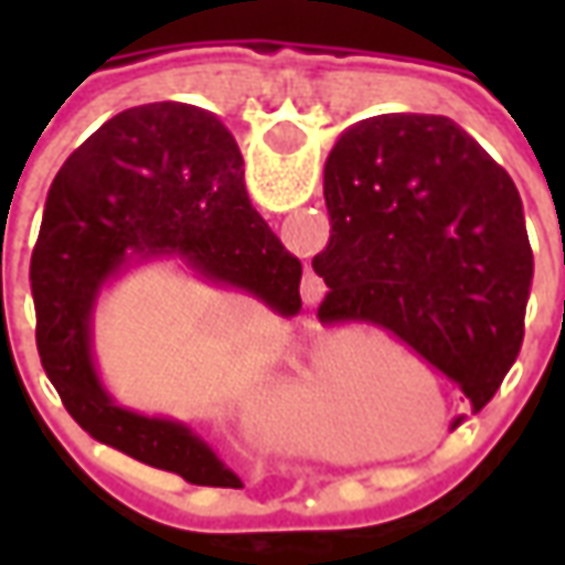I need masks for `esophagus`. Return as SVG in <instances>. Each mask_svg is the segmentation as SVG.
Wrapping results in <instances>:
<instances>
[{
    "instance_id": "obj_1",
    "label": "esophagus",
    "mask_w": 565,
    "mask_h": 565,
    "mask_svg": "<svg viewBox=\"0 0 565 565\" xmlns=\"http://www.w3.org/2000/svg\"><path fill=\"white\" fill-rule=\"evenodd\" d=\"M318 299V287H308L306 290V302H315Z\"/></svg>"
}]
</instances>
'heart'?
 Returning a JSON list of instances; mask_svg holds the SVG:
<instances>
[{"label": "heart", "instance_id": "obj_1", "mask_svg": "<svg viewBox=\"0 0 565 565\" xmlns=\"http://www.w3.org/2000/svg\"><path fill=\"white\" fill-rule=\"evenodd\" d=\"M391 366V351L381 342H348L330 366L320 369L308 396L323 420L320 445H335L354 426L360 408L381 384V372Z\"/></svg>", "mask_w": 565, "mask_h": 565}]
</instances>
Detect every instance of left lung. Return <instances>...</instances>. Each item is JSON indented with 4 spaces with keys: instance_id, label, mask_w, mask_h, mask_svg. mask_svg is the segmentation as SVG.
<instances>
[{
    "instance_id": "left-lung-1",
    "label": "left lung",
    "mask_w": 565,
    "mask_h": 565,
    "mask_svg": "<svg viewBox=\"0 0 565 565\" xmlns=\"http://www.w3.org/2000/svg\"><path fill=\"white\" fill-rule=\"evenodd\" d=\"M320 320H372L481 412L521 354L533 247L509 172L450 117L344 129L323 169ZM462 424L454 417L450 429Z\"/></svg>"
}]
</instances>
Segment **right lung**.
<instances>
[{
	"label": "right lung",
	"mask_w": 565,
	"mask_h": 565,
	"mask_svg": "<svg viewBox=\"0 0 565 565\" xmlns=\"http://www.w3.org/2000/svg\"><path fill=\"white\" fill-rule=\"evenodd\" d=\"M160 257L281 318L302 308V263L250 205L233 132L186 103L120 111L56 172L30 266L35 344L66 412L96 441L190 484L235 487L209 441L181 420L117 405L96 372L93 311L105 284Z\"/></svg>",
	"instance_id": "right-lung-1"
}]
</instances>
